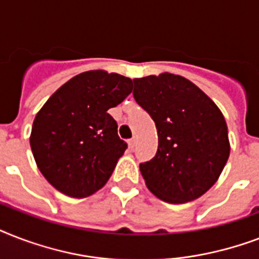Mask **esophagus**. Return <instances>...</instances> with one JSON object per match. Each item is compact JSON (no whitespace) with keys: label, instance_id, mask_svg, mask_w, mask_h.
<instances>
[{"label":"esophagus","instance_id":"1","mask_svg":"<svg viewBox=\"0 0 259 259\" xmlns=\"http://www.w3.org/2000/svg\"><path fill=\"white\" fill-rule=\"evenodd\" d=\"M129 146L130 148H134V146H136V138H130L129 140Z\"/></svg>","mask_w":259,"mask_h":259}]
</instances>
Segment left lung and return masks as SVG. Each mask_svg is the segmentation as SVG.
I'll return each instance as SVG.
<instances>
[{
	"label": "left lung",
	"instance_id": "8db88e82",
	"mask_svg": "<svg viewBox=\"0 0 259 259\" xmlns=\"http://www.w3.org/2000/svg\"><path fill=\"white\" fill-rule=\"evenodd\" d=\"M133 97L156 123L157 153L140 164L146 187L179 204L208 191L229 160L225 117L188 79L173 74L134 79Z\"/></svg>",
	"mask_w": 259,
	"mask_h": 259
}]
</instances>
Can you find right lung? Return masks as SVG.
<instances>
[{
    "label": "right lung",
    "instance_id": "right-lung-1",
    "mask_svg": "<svg viewBox=\"0 0 259 259\" xmlns=\"http://www.w3.org/2000/svg\"><path fill=\"white\" fill-rule=\"evenodd\" d=\"M133 89L132 79L87 71L70 79L33 121L30 148L50 184L71 197H86L107 183L127 144L107 110Z\"/></svg>",
    "mask_w": 259,
    "mask_h": 259
}]
</instances>
